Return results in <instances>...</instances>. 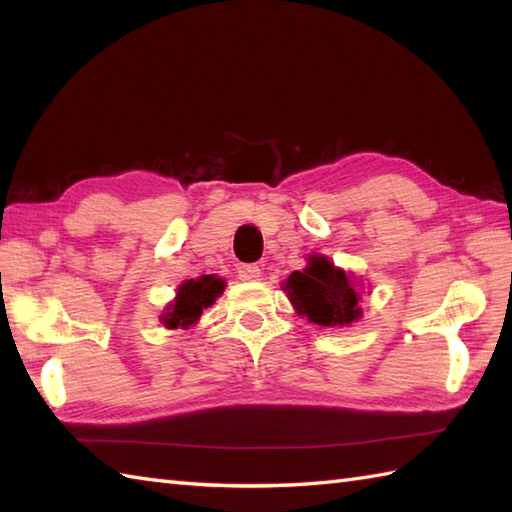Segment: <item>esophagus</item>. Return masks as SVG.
Segmentation results:
<instances>
[{
  "label": "esophagus",
  "instance_id": "esophagus-1",
  "mask_svg": "<svg viewBox=\"0 0 512 512\" xmlns=\"http://www.w3.org/2000/svg\"><path fill=\"white\" fill-rule=\"evenodd\" d=\"M237 277L242 281H257L259 277H262V270H259V266H255V264H244L237 268Z\"/></svg>",
  "mask_w": 512,
  "mask_h": 512
}]
</instances>
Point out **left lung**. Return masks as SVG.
<instances>
[{
	"instance_id": "obj_1",
	"label": "left lung",
	"mask_w": 512,
	"mask_h": 512,
	"mask_svg": "<svg viewBox=\"0 0 512 512\" xmlns=\"http://www.w3.org/2000/svg\"><path fill=\"white\" fill-rule=\"evenodd\" d=\"M281 288L299 317L323 328H345L363 317L365 284L350 270L334 266L325 255H310L303 270H295Z\"/></svg>"
}]
</instances>
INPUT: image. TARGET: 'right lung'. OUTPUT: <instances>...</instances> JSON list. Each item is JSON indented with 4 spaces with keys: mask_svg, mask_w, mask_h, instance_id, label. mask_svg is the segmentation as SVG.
Masks as SVG:
<instances>
[{
    "mask_svg": "<svg viewBox=\"0 0 512 512\" xmlns=\"http://www.w3.org/2000/svg\"><path fill=\"white\" fill-rule=\"evenodd\" d=\"M226 281L217 275H202L198 279H187L178 286L176 299L169 301L165 312L160 314V323L169 330H189L202 317L204 308H211L215 299L222 295Z\"/></svg>",
    "mask_w": 512,
    "mask_h": 512,
    "instance_id": "add662e5",
    "label": "right lung"
}]
</instances>
